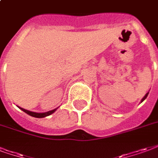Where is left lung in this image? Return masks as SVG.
<instances>
[{
    "instance_id": "obj_1",
    "label": "left lung",
    "mask_w": 158,
    "mask_h": 158,
    "mask_svg": "<svg viewBox=\"0 0 158 158\" xmlns=\"http://www.w3.org/2000/svg\"><path fill=\"white\" fill-rule=\"evenodd\" d=\"M148 93H149V92H148V93H147V94L145 95V96H144V97H143V98H142V101H141V102H143V101L145 100L146 98H147V97H148Z\"/></svg>"
}]
</instances>
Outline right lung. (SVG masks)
Instances as JSON below:
<instances>
[{
	"mask_svg": "<svg viewBox=\"0 0 158 158\" xmlns=\"http://www.w3.org/2000/svg\"><path fill=\"white\" fill-rule=\"evenodd\" d=\"M19 108L22 110V111L26 112L27 114L30 115V116H31V117H37V118H42V117H47V116H50L51 114H52L53 112H55L56 111V108L54 110H52V111H47V112H41V113H39V112H34V111H28V110H26L24 108H21L20 106H18Z\"/></svg>",
	"mask_w": 158,
	"mask_h": 158,
	"instance_id": "obj_1",
	"label": "right lung"
}]
</instances>
